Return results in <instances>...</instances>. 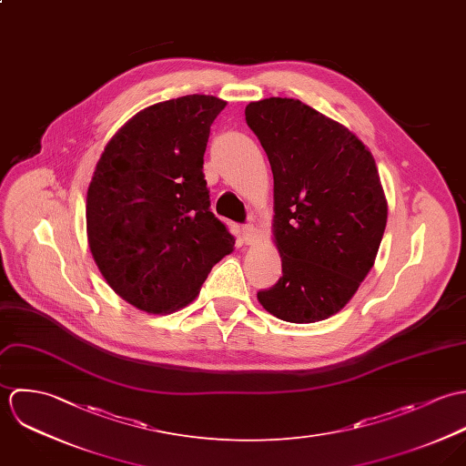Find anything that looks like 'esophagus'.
<instances>
[{
  "mask_svg": "<svg viewBox=\"0 0 466 466\" xmlns=\"http://www.w3.org/2000/svg\"><path fill=\"white\" fill-rule=\"evenodd\" d=\"M243 241H245L247 245H254V243L258 241V228H256L252 223H248V225L243 227Z\"/></svg>",
  "mask_w": 466,
  "mask_h": 466,
  "instance_id": "obj_1",
  "label": "esophagus"
}]
</instances>
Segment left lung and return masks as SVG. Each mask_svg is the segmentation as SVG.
<instances>
[{"instance_id": "1", "label": "left lung", "mask_w": 466, "mask_h": 466, "mask_svg": "<svg viewBox=\"0 0 466 466\" xmlns=\"http://www.w3.org/2000/svg\"><path fill=\"white\" fill-rule=\"evenodd\" d=\"M245 116L272 166L282 263V278L258 299L286 322L324 320L353 299L383 238L387 199L371 151L297 98L250 102Z\"/></svg>"}]
</instances>
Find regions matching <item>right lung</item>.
Instances as JSON below:
<instances>
[{
    "mask_svg": "<svg viewBox=\"0 0 466 466\" xmlns=\"http://www.w3.org/2000/svg\"><path fill=\"white\" fill-rule=\"evenodd\" d=\"M227 106L186 95L131 116L106 144L86 198L95 263L116 295L147 313H171L199 293L234 236L210 212L203 155Z\"/></svg>",
    "mask_w": 466,
    "mask_h": 466,
    "instance_id": "obj_1",
    "label": "right lung"
}]
</instances>
